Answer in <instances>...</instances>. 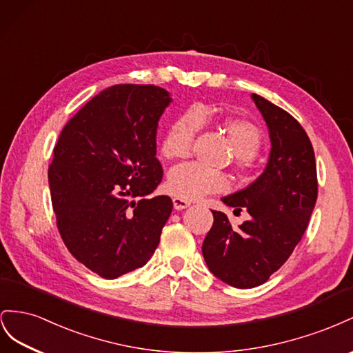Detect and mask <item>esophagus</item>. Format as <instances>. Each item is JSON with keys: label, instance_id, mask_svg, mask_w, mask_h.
I'll return each mask as SVG.
<instances>
[{"label": "esophagus", "instance_id": "1", "mask_svg": "<svg viewBox=\"0 0 353 353\" xmlns=\"http://www.w3.org/2000/svg\"><path fill=\"white\" fill-rule=\"evenodd\" d=\"M173 205H174L176 210H185L190 205V201L176 196V198H173Z\"/></svg>", "mask_w": 353, "mask_h": 353}]
</instances>
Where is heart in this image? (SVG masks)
<instances>
[{
  "mask_svg": "<svg viewBox=\"0 0 353 353\" xmlns=\"http://www.w3.org/2000/svg\"><path fill=\"white\" fill-rule=\"evenodd\" d=\"M207 115V110L201 109L199 112L198 109H189L177 117L170 124L161 145L164 157L168 159L186 158L192 150L195 134L203 127L204 117ZM223 128L235 148L236 155L243 161L257 155L261 146V134L253 123L239 118H228L223 121ZM228 186V179L223 174L198 163L177 165L168 174V189L177 198L199 199L208 194L226 190Z\"/></svg>",
  "mask_w": 353,
  "mask_h": 353,
  "instance_id": "b5f03b06",
  "label": "heart"
}]
</instances>
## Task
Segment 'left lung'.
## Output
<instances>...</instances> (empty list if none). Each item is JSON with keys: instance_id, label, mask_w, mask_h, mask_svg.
<instances>
[{"instance_id": "8db88e82", "label": "left lung", "mask_w": 353, "mask_h": 353, "mask_svg": "<svg viewBox=\"0 0 353 353\" xmlns=\"http://www.w3.org/2000/svg\"><path fill=\"white\" fill-rule=\"evenodd\" d=\"M269 130L268 164L253 183L221 198L250 219L232 228L221 211L203 243L211 274L235 288L261 285L300 243L318 196L315 154L299 121L259 94H251Z\"/></svg>"}]
</instances>
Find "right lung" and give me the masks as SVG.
<instances>
[{"label":"right lung","mask_w":353,"mask_h":353,"mask_svg":"<svg viewBox=\"0 0 353 353\" xmlns=\"http://www.w3.org/2000/svg\"><path fill=\"white\" fill-rule=\"evenodd\" d=\"M157 85L118 84L94 96L63 127L48 167L57 229L79 263L115 279L146 265L173 201L163 180L157 128L171 103Z\"/></svg>","instance_id":"obj_1"}]
</instances>
